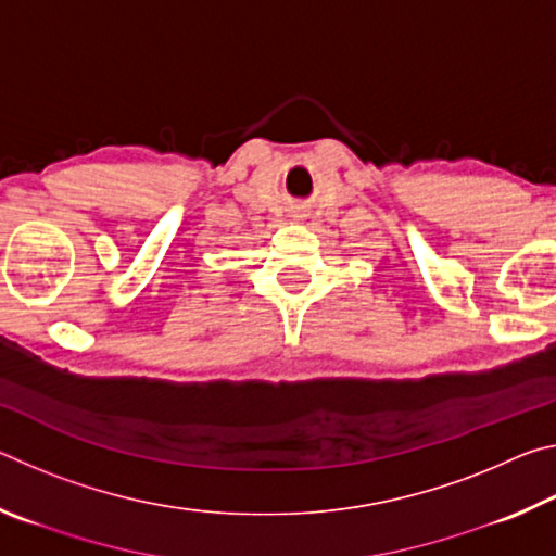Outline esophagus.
Masks as SVG:
<instances>
[{
  "label": "esophagus",
  "instance_id": "esophagus-1",
  "mask_svg": "<svg viewBox=\"0 0 556 556\" xmlns=\"http://www.w3.org/2000/svg\"><path fill=\"white\" fill-rule=\"evenodd\" d=\"M291 215H294L296 220H304V218H306V211H304V205H299V208H294V213H291Z\"/></svg>",
  "mask_w": 556,
  "mask_h": 556
}]
</instances>
